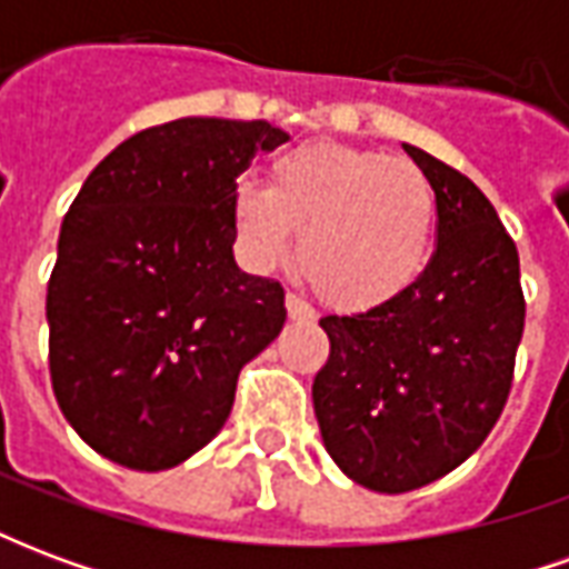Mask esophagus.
<instances>
[{
	"instance_id": "1",
	"label": "esophagus",
	"mask_w": 569,
	"mask_h": 569,
	"mask_svg": "<svg viewBox=\"0 0 569 569\" xmlns=\"http://www.w3.org/2000/svg\"><path fill=\"white\" fill-rule=\"evenodd\" d=\"M286 313H289V320H301V322L317 320L313 308H310L305 298H298L296 292H289V296H286Z\"/></svg>"
}]
</instances>
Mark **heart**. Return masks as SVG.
<instances>
[{
	"mask_svg": "<svg viewBox=\"0 0 569 569\" xmlns=\"http://www.w3.org/2000/svg\"><path fill=\"white\" fill-rule=\"evenodd\" d=\"M231 222L243 259L273 271L292 252L317 296L341 313L393 305L429 264L436 194L418 163L335 140L280 154L268 188L240 179Z\"/></svg>",
	"mask_w": 569,
	"mask_h": 569,
	"instance_id": "obj_1",
	"label": "heart"
}]
</instances>
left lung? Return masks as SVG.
<instances>
[{
    "instance_id": "left-lung-1",
    "label": "left lung",
    "mask_w": 569,
    "mask_h": 569,
    "mask_svg": "<svg viewBox=\"0 0 569 569\" xmlns=\"http://www.w3.org/2000/svg\"><path fill=\"white\" fill-rule=\"evenodd\" d=\"M406 151L436 191V252L393 305L322 317L332 350L313 378L326 451L378 493L423 488L478 451L525 332L518 249L497 210L453 167Z\"/></svg>"
}]
</instances>
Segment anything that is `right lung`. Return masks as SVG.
Segmentation results:
<instances>
[{"mask_svg":"<svg viewBox=\"0 0 569 569\" xmlns=\"http://www.w3.org/2000/svg\"><path fill=\"white\" fill-rule=\"evenodd\" d=\"M286 140L268 121L176 118L109 151L72 200L48 366L63 418L106 460L158 472L198 453L283 329V286L237 268L231 188Z\"/></svg>","mask_w":569,"mask_h":569,"instance_id":"add662e5","label":"right lung"}]
</instances>
